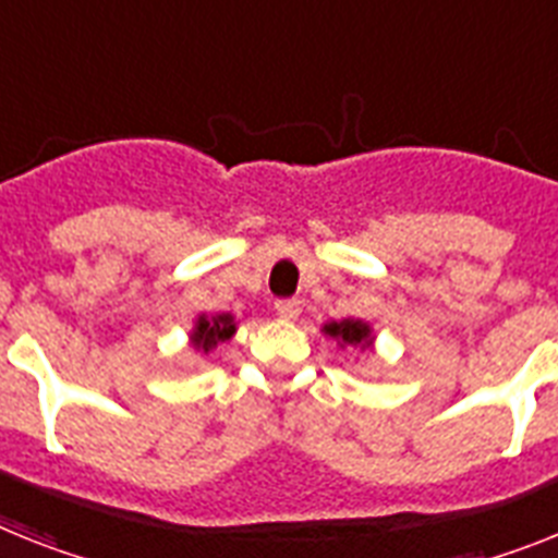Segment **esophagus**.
<instances>
[{"label": "esophagus", "instance_id": "1", "mask_svg": "<svg viewBox=\"0 0 558 558\" xmlns=\"http://www.w3.org/2000/svg\"><path fill=\"white\" fill-rule=\"evenodd\" d=\"M275 312H278V317H283V320H294V317L301 315V303L283 298V301L275 303Z\"/></svg>", "mask_w": 558, "mask_h": 558}]
</instances>
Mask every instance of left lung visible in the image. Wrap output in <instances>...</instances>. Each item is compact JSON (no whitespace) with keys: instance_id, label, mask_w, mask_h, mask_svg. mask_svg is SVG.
Returning a JSON list of instances; mask_svg holds the SVG:
<instances>
[{"instance_id":"obj_1","label":"left lung","mask_w":558,"mask_h":558,"mask_svg":"<svg viewBox=\"0 0 558 558\" xmlns=\"http://www.w3.org/2000/svg\"><path fill=\"white\" fill-rule=\"evenodd\" d=\"M323 331L337 340L340 349L345 345H354V349H372L374 343V335H372V326L363 320H354V317H345V320H331L323 326Z\"/></svg>"}]
</instances>
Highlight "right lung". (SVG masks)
I'll list each match as a JSON object with an SVG mask.
<instances>
[{
  "instance_id": "add662e5",
  "label": "right lung",
  "mask_w": 558,
  "mask_h": 558,
  "mask_svg": "<svg viewBox=\"0 0 558 558\" xmlns=\"http://www.w3.org/2000/svg\"><path fill=\"white\" fill-rule=\"evenodd\" d=\"M232 335H235V317L232 315H215V317L201 315L198 320H195V329H192L190 340L195 349L209 354L215 345L227 343Z\"/></svg>"
}]
</instances>
